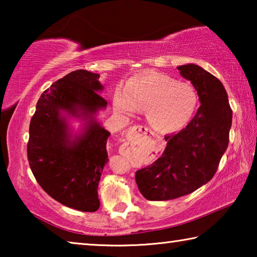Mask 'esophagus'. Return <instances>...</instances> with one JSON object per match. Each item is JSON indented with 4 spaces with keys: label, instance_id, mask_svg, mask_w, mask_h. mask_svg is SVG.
<instances>
[{
    "label": "esophagus",
    "instance_id": "esophagus-1",
    "mask_svg": "<svg viewBox=\"0 0 257 257\" xmlns=\"http://www.w3.org/2000/svg\"><path fill=\"white\" fill-rule=\"evenodd\" d=\"M151 129L145 127V125H135V127L130 128L128 132V136L130 137H135L136 135H147L151 134Z\"/></svg>",
    "mask_w": 257,
    "mask_h": 257
}]
</instances>
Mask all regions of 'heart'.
<instances>
[{
  "instance_id": "b5f03b06",
  "label": "heart",
  "mask_w": 257,
  "mask_h": 257,
  "mask_svg": "<svg viewBox=\"0 0 257 257\" xmlns=\"http://www.w3.org/2000/svg\"><path fill=\"white\" fill-rule=\"evenodd\" d=\"M113 105L125 115L145 110L152 127L170 134L186 127L193 119L198 106V94L193 85L165 73L150 71L132 78L125 89L116 90Z\"/></svg>"
}]
</instances>
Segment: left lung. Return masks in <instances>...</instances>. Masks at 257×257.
Instances as JSON below:
<instances>
[{
    "instance_id": "8db88e82",
    "label": "left lung",
    "mask_w": 257,
    "mask_h": 257,
    "mask_svg": "<svg viewBox=\"0 0 257 257\" xmlns=\"http://www.w3.org/2000/svg\"><path fill=\"white\" fill-rule=\"evenodd\" d=\"M177 69L197 90L201 106L186 128L164 137L162 155L136 172L139 191L149 201L175 199L207 184L229 144L232 111L222 82L197 64Z\"/></svg>"
}]
</instances>
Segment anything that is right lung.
<instances>
[{"label": "right lung", "instance_id": "add662e5", "mask_svg": "<svg viewBox=\"0 0 257 257\" xmlns=\"http://www.w3.org/2000/svg\"><path fill=\"white\" fill-rule=\"evenodd\" d=\"M98 79V73L76 70L53 82L29 125L27 155L35 179L55 201L82 212L98 210V182L108 162L111 134L97 119L107 102ZM71 118L82 122L77 132Z\"/></svg>", "mask_w": 257, "mask_h": 257}]
</instances>
